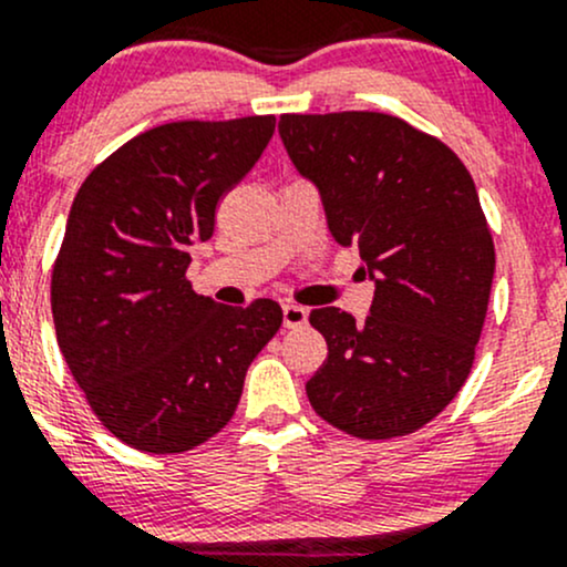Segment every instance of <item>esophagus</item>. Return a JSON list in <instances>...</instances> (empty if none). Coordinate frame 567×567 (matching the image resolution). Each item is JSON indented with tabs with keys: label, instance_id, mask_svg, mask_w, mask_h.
Masks as SVG:
<instances>
[{
	"label": "esophagus",
	"instance_id": "1",
	"mask_svg": "<svg viewBox=\"0 0 567 567\" xmlns=\"http://www.w3.org/2000/svg\"><path fill=\"white\" fill-rule=\"evenodd\" d=\"M308 321V310L302 306H295V302H286L284 306V327L286 330H297Z\"/></svg>",
	"mask_w": 567,
	"mask_h": 567
}]
</instances>
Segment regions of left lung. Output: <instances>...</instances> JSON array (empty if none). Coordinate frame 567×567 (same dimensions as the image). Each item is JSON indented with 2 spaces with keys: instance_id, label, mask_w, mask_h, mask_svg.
Segmentation results:
<instances>
[{
  "instance_id": "obj_1",
  "label": "left lung",
  "mask_w": 567,
  "mask_h": 567,
  "mask_svg": "<svg viewBox=\"0 0 567 567\" xmlns=\"http://www.w3.org/2000/svg\"><path fill=\"white\" fill-rule=\"evenodd\" d=\"M278 132L375 284L364 324L310 310L330 349L310 405L364 441L408 435L452 403L476 357L495 276L476 184L449 145L386 113H289Z\"/></svg>"
}]
</instances>
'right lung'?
Returning a JSON list of instances; mask_svg holds the SVG:
<instances>
[{
  "instance_id": "obj_1",
  "label": "right lung",
  "mask_w": 567,
  "mask_h": 567,
  "mask_svg": "<svg viewBox=\"0 0 567 567\" xmlns=\"http://www.w3.org/2000/svg\"><path fill=\"white\" fill-rule=\"evenodd\" d=\"M276 132L272 115L175 121L121 145L83 181L51 278L59 349L118 441L181 454L233 419L281 306L227 308L186 281L188 246Z\"/></svg>"
}]
</instances>
